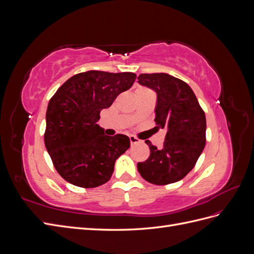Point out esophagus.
I'll list each match as a JSON object with an SVG mask.
<instances>
[{
  "label": "esophagus",
  "instance_id": "obj_1",
  "mask_svg": "<svg viewBox=\"0 0 254 254\" xmlns=\"http://www.w3.org/2000/svg\"><path fill=\"white\" fill-rule=\"evenodd\" d=\"M129 139H130V143H131V145H134V144L140 143V140L137 139V137L133 136V135H130V136H129Z\"/></svg>",
  "mask_w": 254,
  "mask_h": 254
}]
</instances>
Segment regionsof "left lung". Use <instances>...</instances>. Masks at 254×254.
<instances>
[{
    "label": "left lung",
    "mask_w": 254,
    "mask_h": 254,
    "mask_svg": "<svg viewBox=\"0 0 254 254\" xmlns=\"http://www.w3.org/2000/svg\"><path fill=\"white\" fill-rule=\"evenodd\" d=\"M137 82L156 92L155 121L166 129L162 148L145 141L150 156L137 163V171L156 186L180 181L193 170L205 146L204 112L189 84L170 74H141Z\"/></svg>",
    "instance_id": "left-lung-1"
}]
</instances>
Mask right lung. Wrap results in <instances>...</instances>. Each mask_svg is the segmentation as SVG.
<instances>
[{
	"instance_id": "obj_1",
	"label": "right lung",
	"mask_w": 254,
	"mask_h": 254,
	"mask_svg": "<svg viewBox=\"0 0 254 254\" xmlns=\"http://www.w3.org/2000/svg\"><path fill=\"white\" fill-rule=\"evenodd\" d=\"M130 72L89 71L68 78L48 106L44 143L56 171L79 188H96L108 182L115 161L129 147L125 134L106 135L97 124L99 113L132 87Z\"/></svg>"
}]
</instances>
